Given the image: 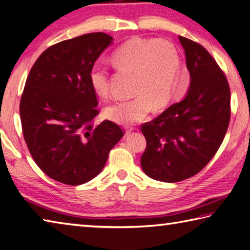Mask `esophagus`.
Masks as SVG:
<instances>
[{"instance_id":"obj_1","label":"esophagus","mask_w":250,"mask_h":250,"mask_svg":"<svg viewBox=\"0 0 250 250\" xmlns=\"http://www.w3.org/2000/svg\"><path fill=\"white\" fill-rule=\"evenodd\" d=\"M124 129H125V135L128 136V135L131 133V131L134 130V127H131V126H125Z\"/></svg>"}]
</instances>
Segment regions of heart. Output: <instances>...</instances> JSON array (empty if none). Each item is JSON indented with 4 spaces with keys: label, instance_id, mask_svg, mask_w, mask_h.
<instances>
[{
    "label": "heart",
    "instance_id": "b5f03b06",
    "mask_svg": "<svg viewBox=\"0 0 250 250\" xmlns=\"http://www.w3.org/2000/svg\"><path fill=\"white\" fill-rule=\"evenodd\" d=\"M111 59L116 68L135 74L133 92L136 96L107 106L105 116L109 120L121 125H133L143 121L153 105L162 109L177 97L182 58L171 42L134 38L115 50ZM89 83L97 96H109V72L105 67L92 66Z\"/></svg>",
    "mask_w": 250,
    "mask_h": 250
}]
</instances>
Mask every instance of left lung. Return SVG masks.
Returning <instances> with one entry per match:
<instances>
[{
    "mask_svg": "<svg viewBox=\"0 0 250 250\" xmlns=\"http://www.w3.org/2000/svg\"><path fill=\"white\" fill-rule=\"evenodd\" d=\"M189 89L151 122L141 125L147 147L140 164L149 177L176 183L196 175L218 151L230 117L228 79L204 46L180 36Z\"/></svg>",
    "mask_w": 250,
    "mask_h": 250,
    "instance_id": "left-lung-1",
    "label": "left lung"
}]
</instances>
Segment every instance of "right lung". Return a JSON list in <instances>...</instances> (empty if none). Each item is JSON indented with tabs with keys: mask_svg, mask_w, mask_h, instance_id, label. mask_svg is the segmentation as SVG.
Masks as SVG:
<instances>
[{
	"mask_svg": "<svg viewBox=\"0 0 250 250\" xmlns=\"http://www.w3.org/2000/svg\"><path fill=\"white\" fill-rule=\"evenodd\" d=\"M113 38L92 32L59 42L31 67L21 99L23 138L37 166L66 185L91 181L124 131L111 121L93 125L98 100L89 72Z\"/></svg>",
	"mask_w": 250,
	"mask_h": 250,
	"instance_id": "add662e5",
	"label": "right lung"
}]
</instances>
